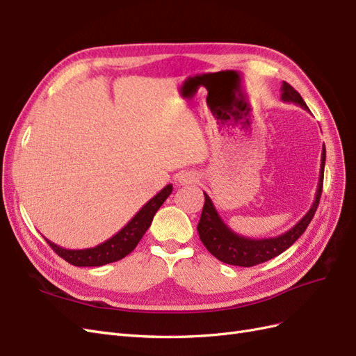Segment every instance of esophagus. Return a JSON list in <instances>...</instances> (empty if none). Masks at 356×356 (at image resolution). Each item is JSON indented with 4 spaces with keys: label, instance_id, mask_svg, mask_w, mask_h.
Returning <instances> with one entry per match:
<instances>
[{
    "label": "esophagus",
    "instance_id": "1",
    "mask_svg": "<svg viewBox=\"0 0 356 356\" xmlns=\"http://www.w3.org/2000/svg\"><path fill=\"white\" fill-rule=\"evenodd\" d=\"M178 184L179 186H190V184H196L197 182V175L196 172L193 170H186V172H181L178 175Z\"/></svg>",
    "mask_w": 356,
    "mask_h": 356
}]
</instances>
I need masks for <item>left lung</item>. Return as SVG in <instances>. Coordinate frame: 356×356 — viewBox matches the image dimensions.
Returning a JSON list of instances; mask_svg holds the SVG:
<instances>
[{
    "mask_svg": "<svg viewBox=\"0 0 356 356\" xmlns=\"http://www.w3.org/2000/svg\"><path fill=\"white\" fill-rule=\"evenodd\" d=\"M281 99L284 102H293L300 105L301 108L309 111L306 102L301 98L300 93L288 84L286 81L282 83L281 88ZM324 168H325V145L322 147L321 154V170H319V181L315 200L312 203L310 209L306 215L301 218L294 227H291L288 232L276 236V238L268 239H251L245 238L238 233H234L227 224L222 221L218 211L215 209L211 197L203 191L204 195V204L202 209V217L197 224V232L200 236V241L207 246V250L220 261L232 266H241V267H251L261 264L264 261L272 260L286 251L288 248L293 245L301 234L307 229L309 222L314 218L316 208L319 204V199L322 195V184H324Z\"/></svg>",
    "mask_w": 356,
    "mask_h": 356,
    "instance_id": "obj_1",
    "label": "left lung"
}]
</instances>
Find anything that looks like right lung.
I'll list each match as a JSON object with an SVG mask.
<instances>
[{"instance_id": "add662e5", "label": "right lung", "mask_w": 356, "mask_h": 356, "mask_svg": "<svg viewBox=\"0 0 356 356\" xmlns=\"http://www.w3.org/2000/svg\"><path fill=\"white\" fill-rule=\"evenodd\" d=\"M170 193L172 184H168L163 190H160L153 199H149L120 232H117L108 241H105L93 248H86V250H67V248H62L56 243L50 242L49 239L46 241L51 246L53 251L72 266L96 267L118 261L135 250L138 242L143 239V236L145 234L149 225H152L156 212L159 211L161 204L165 203Z\"/></svg>"}]
</instances>
